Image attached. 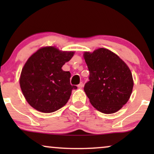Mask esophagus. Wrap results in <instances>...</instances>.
Here are the masks:
<instances>
[{
  "label": "esophagus",
  "instance_id": "esophagus-1",
  "mask_svg": "<svg viewBox=\"0 0 154 154\" xmlns=\"http://www.w3.org/2000/svg\"><path fill=\"white\" fill-rule=\"evenodd\" d=\"M83 82H81V83H80L79 85H78V88H83Z\"/></svg>",
  "mask_w": 154,
  "mask_h": 154
}]
</instances>
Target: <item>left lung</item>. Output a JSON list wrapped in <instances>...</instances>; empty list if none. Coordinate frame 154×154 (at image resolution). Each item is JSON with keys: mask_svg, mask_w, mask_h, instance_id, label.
Returning <instances> with one entry per match:
<instances>
[{"mask_svg": "<svg viewBox=\"0 0 154 154\" xmlns=\"http://www.w3.org/2000/svg\"><path fill=\"white\" fill-rule=\"evenodd\" d=\"M90 71L84 90L91 104L100 112L110 114L128 102L133 88L130 69L119 56L100 48L84 53Z\"/></svg>", "mask_w": 154, "mask_h": 154, "instance_id": "left-lung-1", "label": "left lung"}]
</instances>
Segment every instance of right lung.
<instances>
[{
    "label": "right lung",
    "mask_w": 154,
    "mask_h": 154,
    "mask_svg": "<svg viewBox=\"0 0 154 154\" xmlns=\"http://www.w3.org/2000/svg\"><path fill=\"white\" fill-rule=\"evenodd\" d=\"M73 52H61L45 47L33 54L23 67L20 80L24 97L33 108L43 113L54 112L66 104L72 90L71 73L62 69Z\"/></svg>",
    "instance_id": "right-lung-1"
}]
</instances>
